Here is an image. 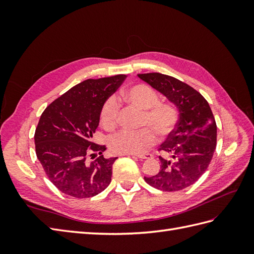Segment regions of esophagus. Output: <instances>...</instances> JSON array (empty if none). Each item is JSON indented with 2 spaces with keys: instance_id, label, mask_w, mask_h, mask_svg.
I'll return each instance as SVG.
<instances>
[{
  "instance_id": "obj_1",
  "label": "esophagus",
  "mask_w": 254,
  "mask_h": 254,
  "mask_svg": "<svg viewBox=\"0 0 254 254\" xmlns=\"http://www.w3.org/2000/svg\"><path fill=\"white\" fill-rule=\"evenodd\" d=\"M132 157H136V158H138V159H141V160H143V159H149V158H153L154 156L152 155V154H142V155H131Z\"/></svg>"
}]
</instances>
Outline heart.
I'll return each instance as SVG.
<instances>
[{
    "mask_svg": "<svg viewBox=\"0 0 254 254\" xmlns=\"http://www.w3.org/2000/svg\"><path fill=\"white\" fill-rule=\"evenodd\" d=\"M119 99L142 109L141 126L148 127L138 131L123 130L109 141L110 149L116 154H142L156 143L154 131L161 137L168 136L179 121V110L171 101H160L159 95L146 84H136L123 89ZM119 104L109 97L101 107L100 122L106 130H112L118 123ZM152 130H150V128Z\"/></svg>",
    "mask_w": 254,
    "mask_h": 254,
    "instance_id": "1",
    "label": "heart"
}]
</instances>
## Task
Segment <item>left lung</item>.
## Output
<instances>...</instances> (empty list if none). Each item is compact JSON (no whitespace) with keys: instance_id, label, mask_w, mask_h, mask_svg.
<instances>
[{"instance_id":"obj_1","label":"left lung","mask_w":254,"mask_h":254,"mask_svg":"<svg viewBox=\"0 0 254 254\" xmlns=\"http://www.w3.org/2000/svg\"><path fill=\"white\" fill-rule=\"evenodd\" d=\"M144 82L159 90L179 109V121L158 150L160 170L144 177L150 187L165 192L180 191L195 183L213 158L217 143V127L206 99L191 87L169 75L137 74Z\"/></svg>"}]
</instances>
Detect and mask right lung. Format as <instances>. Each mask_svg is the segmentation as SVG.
<instances>
[{
    "mask_svg": "<svg viewBox=\"0 0 254 254\" xmlns=\"http://www.w3.org/2000/svg\"><path fill=\"white\" fill-rule=\"evenodd\" d=\"M126 77L119 74L86 79L42 112L35 132L36 154L47 177L62 193L86 198L110 185L117 157L105 158V145L91 138L99 124L102 105ZM88 157L96 158L89 162Z\"/></svg>",
    "mask_w": 254,
    "mask_h": 254,
    "instance_id": "obj_1",
    "label": "right lung"
}]
</instances>
